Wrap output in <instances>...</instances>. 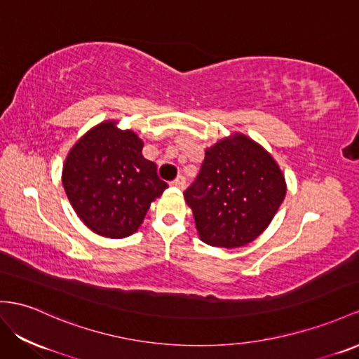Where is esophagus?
<instances>
[{
    "label": "esophagus",
    "mask_w": 359,
    "mask_h": 359,
    "mask_svg": "<svg viewBox=\"0 0 359 359\" xmlns=\"http://www.w3.org/2000/svg\"><path fill=\"white\" fill-rule=\"evenodd\" d=\"M185 185H187V180H185V177H183V176H177L176 179L171 182V187L179 188V189H183V188H185Z\"/></svg>",
    "instance_id": "1"
}]
</instances>
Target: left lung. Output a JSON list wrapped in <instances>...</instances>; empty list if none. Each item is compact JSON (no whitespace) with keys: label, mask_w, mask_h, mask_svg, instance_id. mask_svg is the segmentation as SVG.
I'll use <instances>...</instances> for the list:
<instances>
[{"label":"left lung","mask_w":359,"mask_h":359,"mask_svg":"<svg viewBox=\"0 0 359 359\" xmlns=\"http://www.w3.org/2000/svg\"><path fill=\"white\" fill-rule=\"evenodd\" d=\"M287 194V182L271 153L235 132L205 151L196 183L183 192L200 240L238 249L267 229Z\"/></svg>","instance_id":"1"}]
</instances>
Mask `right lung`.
<instances>
[{
    "label": "right lung",
    "mask_w": 359,
    "mask_h": 359,
    "mask_svg": "<svg viewBox=\"0 0 359 359\" xmlns=\"http://www.w3.org/2000/svg\"><path fill=\"white\" fill-rule=\"evenodd\" d=\"M142 147L141 137L119 128L116 119L89 128L71 147L62 183L72 209L94 233L112 240L133 235L168 188Z\"/></svg>",
    "instance_id": "obj_1"
}]
</instances>
